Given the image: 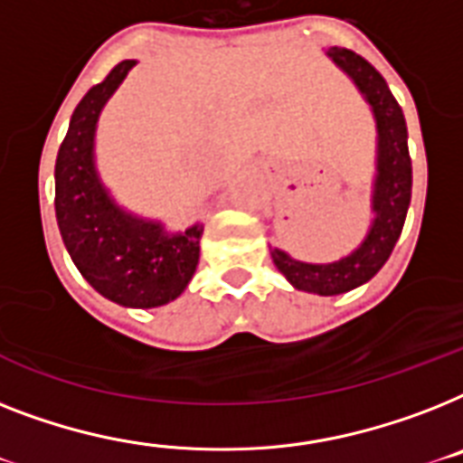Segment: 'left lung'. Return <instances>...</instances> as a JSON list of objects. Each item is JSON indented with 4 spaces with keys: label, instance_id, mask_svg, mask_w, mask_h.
<instances>
[{
    "label": "left lung",
    "instance_id": "left-lung-1",
    "mask_svg": "<svg viewBox=\"0 0 463 463\" xmlns=\"http://www.w3.org/2000/svg\"><path fill=\"white\" fill-rule=\"evenodd\" d=\"M328 56L356 82L373 107L378 126V175L373 187L375 219L366 240L349 257L335 264H302L285 251L273 250V264L297 290L340 295L364 285L383 269L400 240L411 202V156L407 146V121L388 82L371 63L352 49L330 47Z\"/></svg>",
    "mask_w": 463,
    "mask_h": 463
}]
</instances>
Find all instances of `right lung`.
Wrapping results in <instances>:
<instances>
[{"label":"right lung","mask_w":463,"mask_h":463,"mask_svg":"<svg viewBox=\"0 0 463 463\" xmlns=\"http://www.w3.org/2000/svg\"><path fill=\"white\" fill-rule=\"evenodd\" d=\"M135 61L116 63L92 85L71 116L56 154V223L82 278L99 295L123 307H161L185 290L199 261L202 225L166 235L159 223L128 216L109 199L92 159L101 107Z\"/></svg>","instance_id":"obj_1"}]
</instances>
